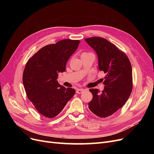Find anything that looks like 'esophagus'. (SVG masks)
<instances>
[{
	"instance_id": "34e87169",
	"label": "esophagus",
	"mask_w": 154,
	"mask_h": 154,
	"mask_svg": "<svg viewBox=\"0 0 154 154\" xmlns=\"http://www.w3.org/2000/svg\"><path fill=\"white\" fill-rule=\"evenodd\" d=\"M84 91V89H83V88H78L76 89V93L77 94H82V93Z\"/></svg>"
}]
</instances>
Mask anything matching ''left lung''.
I'll return each mask as SVG.
<instances>
[{"instance_id":"obj_1","label":"left lung","mask_w":154,"mask_h":154,"mask_svg":"<svg viewBox=\"0 0 154 154\" xmlns=\"http://www.w3.org/2000/svg\"><path fill=\"white\" fill-rule=\"evenodd\" d=\"M85 40L97 54L100 71L106 74L103 91L89 89L93 98L88 108L99 117L106 118L122 108L131 94L132 66L127 56L106 39L91 37Z\"/></svg>"}]
</instances>
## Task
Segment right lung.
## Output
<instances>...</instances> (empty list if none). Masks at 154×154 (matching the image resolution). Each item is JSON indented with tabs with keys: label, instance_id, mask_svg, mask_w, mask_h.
Here are the masks:
<instances>
[{
	"label": "right lung",
	"instance_id": "1",
	"mask_svg": "<svg viewBox=\"0 0 154 154\" xmlns=\"http://www.w3.org/2000/svg\"><path fill=\"white\" fill-rule=\"evenodd\" d=\"M80 42L65 39L45 45L26 65L22 79L27 96L45 117L57 116L76 92L60 85L57 79L59 72L66 71L68 60Z\"/></svg>",
	"mask_w": 154,
	"mask_h": 154
}]
</instances>
